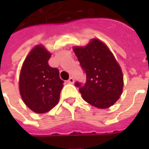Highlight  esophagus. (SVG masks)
Returning a JSON list of instances; mask_svg holds the SVG:
<instances>
[{
	"label": "esophagus",
	"instance_id": "esophagus-1",
	"mask_svg": "<svg viewBox=\"0 0 149 149\" xmlns=\"http://www.w3.org/2000/svg\"><path fill=\"white\" fill-rule=\"evenodd\" d=\"M67 82H68V84H73V83H74V79H73L72 77H70L69 79H68Z\"/></svg>",
	"mask_w": 149,
	"mask_h": 149
}]
</instances>
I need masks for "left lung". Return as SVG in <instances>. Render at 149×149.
Returning <instances> with one entry per match:
<instances>
[{"mask_svg": "<svg viewBox=\"0 0 149 149\" xmlns=\"http://www.w3.org/2000/svg\"><path fill=\"white\" fill-rule=\"evenodd\" d=\"M72 50L86 73L84 86L76 83L83 99L101 109L113 105L123 93L124 76L106 44L93 38L85 46H74Z\"/></svg>", "mask_w": 149, "mask_h": 149, "instance_id": "left-lung-1", "label": "left lung"}]
</instances>
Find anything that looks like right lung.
Wrapping results in <instances>:
<instances>
[{
	"label": "right lung",
	"mask_w": 149,
	"mask_h": 149,
	"mask_svg": "<svg viewBox=\"0 0 149 149\" xmlns=\"http://www.w3.org/2000/svg\"><path fill=\"white\" fill-rule=\"evenodd\" d=\"M52 53L40 44L31 49L21 66L19 91L25 105L36 113H45L60 100L64 81L57 68L49 65Z\"/></svg>",
	"instance_id": "obj_1"
}]
</instances>
